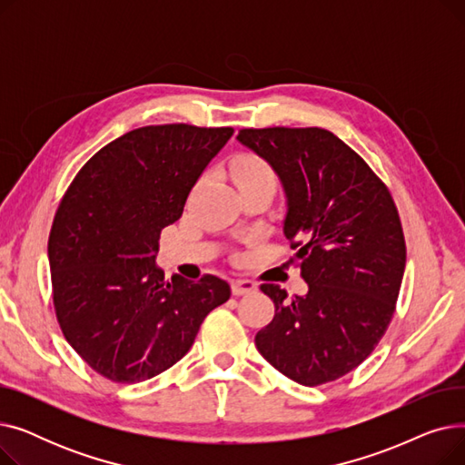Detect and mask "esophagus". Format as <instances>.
Instances as JSON below:
<instances>
[{
  "label": "esophagus",
  "instance_id": "1",
  "mask_svg": "<svg viewBox=\"0 0 465 465\" xmlns=\"http://www.w3.org/2000/svg\"><path fill=\"white\" fill-rule=\"evenodd\" d=\"M258 288V284L251 279H235L232 281V292L233 296H245V294H251V292H254Z\"/></svg>",
  "mask_w": 465,
  "mask_h": 465
}]
</instances>
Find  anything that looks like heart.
<instances>
[{
    "label": "heart",
    "mask_w": 465,
    "mask_h": 465,
    "mask_svg": "<svg viewBox=\"0 0 465 465\" xmlns=\"http://www.w3.org/2000/svg\"><path fill=\"white\" fill-rule=\"evenodd\" d=\"M232 177L237 186L249 184H277V175L272 163L258 154H241L232 163Z\"/></svg>",
    "instance_id": "heart-1"
}]
</instances>
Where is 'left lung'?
<instances>
[{"instance_id":"8db88e82","label":"left lung","mask_w":465,"mask_h":465,"mask_svg":"<svg viewBox=\"0 0 465 465\" xmlns=\"http://www.w3.org/2000/svg\"><path fill=\"white\" fill-rule=\"evenodd\" d=\"M237 139L277 171L288 198L284 235L309 284L275 303L256 347L277 371L321 386L356 370L392 321L405 237L388 186L347 143L322 128H242Z\"/></svg>"}]
</instances>
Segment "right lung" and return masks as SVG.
<instances>
[{
    "label": "right lung",
    "instance_id": "right-lung-1",
    "mask_svg": "<svg viewBox=\"0 0 465 465\" xmlns=\"http://www.w3.org/2000/svg\"><path fill=\"white\" fill-rule=\"evenodd\" d=\"M233 128L162 124L97 151L73 179L48 235L53 303L67 343L102 377L151 379L192 347L205 316L230 300L214 275L163 279L165 226Z\"/></svg>",
    "mask_w": 465,
    "mask_h": 465
}]
</instances>
